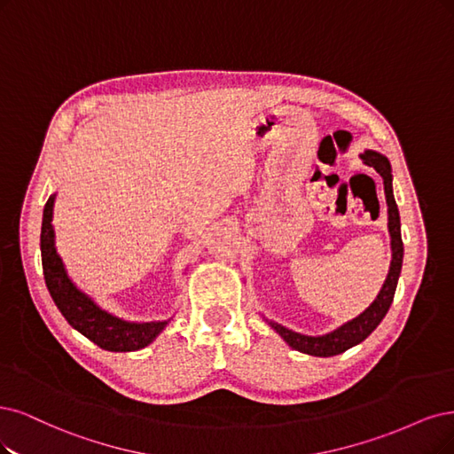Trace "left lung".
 Listing matches in <instances>:
<instances>
[{
  "mask_svg": "<svg viewBox=\"0 0 454 454\" xmlns=\"http://www.w3.org/2000/svg\"><path fill=\"white\" fill-rule=\"evenodd\" d=\"M361 159L364 164L374 166V170L383 177V189H385V200H387V215H389L387 226H389V233H391V250H393L389 273H387V278H385L383 286H381L378 297L372 301L371 307H368L364 312H361L357 317H354V320L346 322L344 325L337 327L327 334H322V337H309V334L295 333L277 322L265 320L280 334L284 342L292 346L294 349L301 351V354H309V356H316V357H331V356H339V354H342V351L357 346L380 325V322L383 320L385 314H387V310L393 303L400 270H402V258H404V245H402L400 215H398V207H396L395 194H393L391 164H389L387 157H383L381 153H378V151H372V149H366L361 155Z\"/></svg>",
  "mask_w": 454,
  "mask_h": 454,
  "instance_id": "left-lung-1",
  "label": "left lung"
}]
</instances>
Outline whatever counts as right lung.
<instances>
[{
	"instance_id": "1",
	"label": "right lung",
	"mask_w": 454,
	"mask_h": 454,
	"mask_svg": "<svg viewBox=\"0 0 454 454\" xmlns=\"http://www.w3.org/2000/svg\"><path fill=\"white\" fill-rule=\"evenodd\" d=\"M54 200L56 194L50 196L43 211L41 256L46 288L52 295L56 307L67 322L98 348L108 351H137L145 348L159 337L168 325V320L144 324L125 322L121 317H115L100 309L91 297L76 288V284L67 275L65 265L56 250L52 226Z\"/></svg>"
}]
</instances>
